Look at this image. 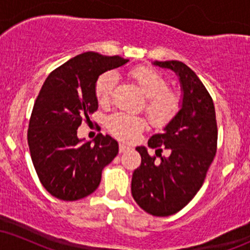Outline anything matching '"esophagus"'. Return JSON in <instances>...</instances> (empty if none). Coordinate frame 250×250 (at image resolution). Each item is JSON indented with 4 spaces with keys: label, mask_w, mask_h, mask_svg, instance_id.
Wrapping results in <instances>:
<instances>
[{
    "label": "esophagus",
    "mask_w": 250,
    "mask_h": 250,
    "mask_svg": "<svg viewBox=\"0 0 250 250\" xmlns=\"http://www.w3.org/2000/svg\"><path fill=\"white\" fill-rule=\"evenodd\" d=\"M120 153H125V151H128L129 149H130V147H128L127 145H125V143H120Z\"/></svg>",
    "instance_id": "34e87169"
}]
</instances>
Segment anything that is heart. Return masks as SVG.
<instances>
[{
  "label": "heart",
  "mask_w": 250,
  "mask_h": 250,
  "mask_svg": "<svg viewBox=\"0 0 250 250\" xmlns=\"http://www.w3.org/2000/svg\"><path fill=\"white\" fill-rule=\"evenodd\" d=\"M130 76L141 88L147 97L146 111L150 121L156 125H163L170 121L180 108V97L173 90H168V82L159 71L148 67H137L130 71ZM116 85L114 73L102 74L95 84V95L99 103L105 104L110 101ZM109 131L120 140H131L146 127V120L131 114H111L107 119Z\"/></svg>",
  "instance_id": "b5f03b06"
}]
</instances>
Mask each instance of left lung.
Here are the masks:
<instances>
[{"mask_svg":"<svg viewBox=\"0 0 250 250\" xmlns=\"http://www.w3.org/2000/svg\"><path fill=\"white\" fill-rule=\"evenodd\" d=\"M179 77L182 99L180 109L163 128L149 139L148 147H136L141 166L131 179V195L137 205L154 216H169L190 202L205 181L217 145V125L213 100L203 83L188 65L180 61H154ZM169 156H161V147Z\"/></svg>","mask_w":250,"mask_h":250,"instance_id":"8db88e82","label":"left lung"}]
</instances>
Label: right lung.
Returning <instances> with one entry per match:
<instances>
[{
	"instance_id": "add662e5",
	"label": "right lung",
	"mask_w": 250,
	"mask_h": 250,
	"mask_svg": "<svg viewBox=\"0 0 250 250\" xmlns=\"http://www.w3.org/2000/svg\"><path fill=\"white\" fill-rule=\"evenodd\" d=\"M129 60L87 51L56 68L43 83L31 113L28 145L43 187L63 201L96 190L102 169L119 154V143L99 134L93 142L79 139L82 120L99 108L95 84L105 71Z\"/></svg>"
}]
</instances>
